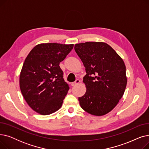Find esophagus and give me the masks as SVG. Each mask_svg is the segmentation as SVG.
<instances>
[{
  "label": "esophagus",
  "instance_id": "34e87169",
  "mask_svg": "<svg viewBox=\"0 0 149 149\" xmlns=\"http://www.w3.org/2000/svg\"><path fill=\"white\" fill-rule=\"evenodd\" d=\"M80 82V80H79V79H77V80H75V81L72 82V83H71V86H75V85L78 84H79Z\"/></svg>",
  "mask_w": 149,
  "mask_h": 149
}]
</instances>
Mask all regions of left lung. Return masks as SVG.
<instances>
[{
  "label": "left lung",
  "instance_id": "1",
  "mask_svg": "<svg viewBox=\"0 0 149 149\" xmlns=\"http://www.w3.org/2000/svg\"><path fill=\"white\" fill-rule=\"evenodd\" d=\"M74 49L86 72L83 81L86 92L79 98L80 106L91 115H106L118 103L126 89L127 77L124 61L104 42L75 44Z\"/></svg>",
  "mask_w": 149,
  "mask_h": 149
}]
</instances>
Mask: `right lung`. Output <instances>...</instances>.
Wrapping results in <instances>:
<instances>
[{
	"instance_id": "add662e5",
	"label": "right lung",
	"mask_w": 149,
	"mask_h": 149,
	"mask_svg": "<svg viewBox=\"0 0 149 149\" xmlns=\"http://www.w3.org/2000/svg\"><path fill=\"white\" fill-rule=\"evenodd\" d=\"M73 47V44H38L23 63L20 91L28 104L38 113L49 115L61 107L69 88L59 64Z\"/></svg>"
}]
</instances>
